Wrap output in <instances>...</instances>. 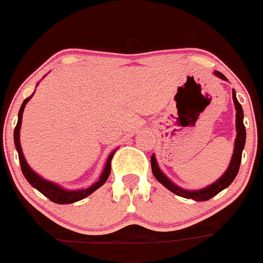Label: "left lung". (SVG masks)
<instances>
[{
    "label": "left lung",
    "mask_w": 263,
    "mask_h": 263,
    "mask_svg": "<svg viewBox=\"0 0 263 263\" xmlns=\"http://www.w3.org/2000/svg\"><path fill=\"white\" fill-rule=\"evenodd\" d=\"M215 75L217 78L222 79V80H228L224 75H222L221 72L215 71ZM232 96H233V103L234 106H236V141H234V150H233V155H232L231 163L228 166L227 171L222 174L221 178H218L215 183H212L211 185L205 188H201V190H196V191H188V190H183V188L178 187L176 184H174L166 175H164L162 171H160L159 166L157 163V159H155L154 154L152 155V170L153 174H154L155 179H157L158 182L162 183L167 190H170L171 192H174L178 196L185 197V199H192V200L196 201H205L212 199L213 196L218 194V192H221L224 188L229 187L231 183L233 182L234 178L238 174V170H240V164H241V157H242V150L245 147V141H246V130H245V125H243V110L241 104L238 103V100L236 97V92H232Z\"/></svg>",
    "instance_id": "left-lung-1"
}]
</instances>
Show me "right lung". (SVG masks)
Wrapping results in <instances>:
<instances>
[{
  "label": "right lung",
  "mask_w": 263,
  "mask_h": 263,
  "mask_svg": "<svg viewBox=\"0 0 263 263\" xmlns=\"http://www.w3.org/2000/svg\"><path fill=\"white\" fill-rule=\"evenodd\" d=\"M32 95L30 97H27V99L22 103V105H21L20 113H18L17 126H15V129H14V145H15V148H17V152H18V158H20L21 170H22L23 176L26 178V180L32 185V187L36 188L41 194H43L46 197H48V199H50L51 201H53V203L71 204V203H75V201L83 200L84 197L89 196L90 194H93L97 188L101 187V185L108 180L109 175H110L111 158H113V155H115L116 150L108 157L105 167H104L103 170V174L100 175L99 180H97L96 183H93L90 187L84 188V190L69 191V190H64V188H62L60 185H58L57 183H52L50 182V180H46V179H43L42 176H39L38 174L34 173V171L31 170V167L27 164L26 159H25V157H23L22 147H21V142H20V130H21V125H22L23 110H25V106H26V104L29 103V100L31 99Z\"/></svg>",
  "instance_id": "1"
}]
</instances>
